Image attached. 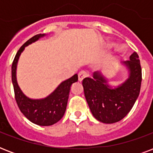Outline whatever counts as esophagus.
Masks as SVG:
<instances>
[{
  "label": "esophagus",
  "instance_id": "obj_1",
  "mask_svg": "<svg viewBox=\"0 0 153 153\" xmlns=\"http://www.w3.org/2000/svg\"><path fill=\"white\" fill-rule=\"evenodd\" d=\"M87 76H88V74H87V73H86L85 71H80L79 73V82H82L84 79H85V78H86Z\"/></svg>",
  "mask_w": 153,
  "mask_h": 153
}]
</instances>
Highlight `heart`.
Segmentation results:
<instances>
[{
	"label": "heart",
	"mask_w": 153,
	"mask_h": 153,
	"mask_svg": "<svg viewBox=\"0 0 153 153\" xmlns=\"http://www.w3.org/2000/svg\"><path fill=\"white\" fill-rule=\"evenodd\" d=\"M126 47L124 45H118V46L116 47V49H115V52L117 53V54H123L124 52H126Z\"/></svg>",
	"instance_id": "1"
}]
</instances>
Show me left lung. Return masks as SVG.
Returning a JSON list of instances; mask_svg holds the SVG:
<instances>
[{
	"label": "left lung",
	"instance_id": "1",
	"mask_svg": "<svg viewBox=\"0 0 153 153\" xmlns=\"http://www.w3.org/2000/svg\"><path fill=\"white\" fill-rule=\"evenodd\" d=\"M127 71V78L116 86L102 72H94L93 78L82 81L85 98L91 113L98 121L112 124L123 119L137 99L141 85V67L139 56L133 52L129 60L121 62Z\"/></svg>",
	"mask_w": 153,
	"mask_h": 153
}]
</instances>
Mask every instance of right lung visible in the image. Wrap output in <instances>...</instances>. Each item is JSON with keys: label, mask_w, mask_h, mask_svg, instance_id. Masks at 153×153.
I'll return each instance as SVG.
<instances>
[{"label": "right lung", "mask_w": 153, "mask_h": 153, "mask_svg": "<svg viewBox=\"0 0 153 153\" xmlns=\"http://www.w3.org/2000/svg\"><path fill=\"white\" fill-rule=\"evenodd\" d=\"M46 36V34H38L28 39L19 49L12 65V82L18 107L31 122L41 126H52L63 117L71 85L78 82L79 79L78 74H75L71 78L62 82L55 91L44 98L33 99L28 98L23 93L16 79L17 63L20 55L26 47Z\"/></svg>", "instance_id": "right-lung-1"}]
</instances>
